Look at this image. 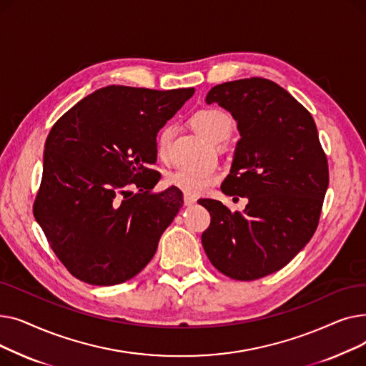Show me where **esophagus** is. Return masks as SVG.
<instances>
[{
	"mask_svg": "<svg viewBox=\"0 0 366 366\" xmlns=\"http://www.w3.org/2000/svg\"><path fill=\"white\" fill-rule=\"evenodd\" d=\"M184 203H185V206H193V204L196 203V199H194L193 196L185 194V196H184Z\"/></svg>",
	"mask_w": 366,
	"mask_h": 366,
	"instance_id": "34e87169",
	"label": "esophagus"
}]
</instances>
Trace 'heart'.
<instances>
[{"label":"heart","instance_id":"b5f03b06","mask_svg":"<svg viewBox=\"0 0 366 366\" xmlns=\"http://www.w3.org/2000/svg\"><path fill=\"white\" fill-rule=\"evenodd\" d=\"M194 127L204 134V137L214 142H221L229 138L233 133L234 123L229 115L219 108H202L194 112L193 119ZM173 138V126L164 124L156 137V148L159 157L166 159L169 154L170 142ZM218 181L217 173L214 170H191V169H178L169 173L167 184L177 187L188 194H202Z\"/></svg>","mask_w":366,"mask_h":366}]
</instances>
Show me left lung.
<instances>
[{
  "label": "left lung",
  "mask_w": 366,
  "mask_h": 366,
  "mask_svg": "<svg viewBox=\"0 0 366 366\" xmlns=\"http://www.w3.org/2000/svg\"><path fill=\"white\" fill-rule=\"evenodd\" d=\"M206 102L237 122L242 138L221 189L249 203L232 212L218 200H199L212 218L202 234L204 252L229 279H261L291 262L313 237L330 184L328 160L312 114L272 80L218 84Z\"/></svg>",
  "instance_id": "left-lung-1"
}]
</instances>
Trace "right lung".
Listing matches in <instances>:
<instances>
[{
	"label": "right lung",
	"mask_w": 366,
	"mask_h": 366,
	"mask_svg": "<svg viewBox=\"0 0 366 366\" xmlns=\"http://www.w3.org/2000/svg\"><path fill=\"white\" fill-rule=\"evenodd\" d=\"M193 93L107 86L53 124L34 217L74 277L119 285L152 259L184 204L177 187L151 193L156 137Z\"/></svg>",
	"instance_id": "1"
}]
</instances>
